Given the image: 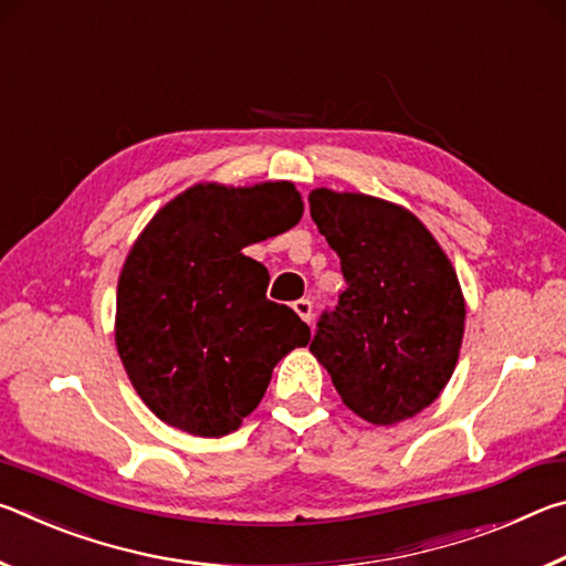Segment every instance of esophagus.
<instances>
[{"mask_svg":"<svg viewBox=\"0 0 566 566\" xmlns=\"http://www.w3.org/2000/svg\"><path fill=\"white\" fill-rule=\"evenodd\" d=\"M292 306H294V312L300 314V317H302L306 324H312L314 314H312V302H310V300H296Z\"/></svg>","mask_w":566,"mask_h":566,"instance_id":"1","label":"esophagus"}]
</instances>
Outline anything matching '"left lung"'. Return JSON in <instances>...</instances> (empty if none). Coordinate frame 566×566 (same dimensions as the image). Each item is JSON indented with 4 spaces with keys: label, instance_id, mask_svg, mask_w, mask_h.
<instances>
[{
    "label": "left lung",
    "instance_id": "8db88e82",
    "mask_svg": "<svg viewBox=\"0 0 566 566\" xmlns=\"http://www.w3.org/2000/svg\"><path fill=\"white\" fill-rule=\"evenodd\" d=\"M310 209L347 282L310 352L357 417L389 427L419 415L442 395L462 349L467 310L452 262L387 199L319 187Z\"/></svg>",
    "mask_w": 566,
    "mask_h": 566
}]
</instances>
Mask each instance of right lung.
I'll return each instance as SVG.
<instances>
[{
    "mask_svg": "<svg viewBox=\"0 0 566 566\" xmlns=\"http://www.w3.org/2000/svg\"><path fill=\"white\" fill-rule=\"evenodd\" d=\"M302 212L292 181H202L142 229L119 274L114 342L132 387L165 424L195 437L234 432L276 361L310 344L294 310L266 300V266L242 254Z\"/></svg>",
    "mask_w": 566,
    "mask_h": 566,
    "instance_id": "right-lung-1",
    "label": "right lung"
}]
</instances>
